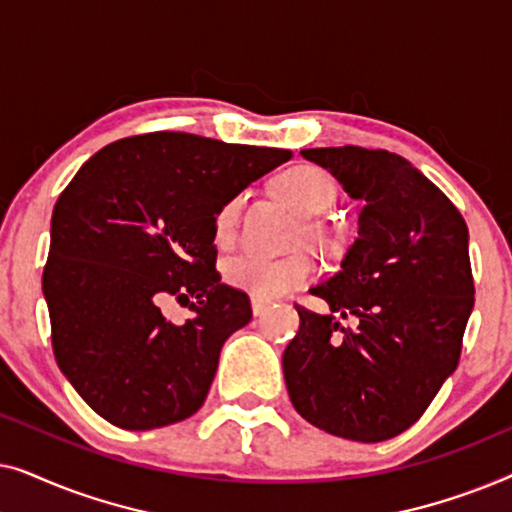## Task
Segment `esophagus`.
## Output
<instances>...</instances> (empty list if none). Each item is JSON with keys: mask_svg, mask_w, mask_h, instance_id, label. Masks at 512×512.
<instances>
[{"mask_svg": "<svg viewBox=\"0 0 512 512\" xmlns=\"http://www.w3.org/2000/svg\"><path fill=\"white\" fill-rule=\"evenodd\" d=\"M268 307H270L268 300H261V298H251V310H254L256 317H261L263 312H268Z\"/></svg>", "mask_w": 512, "mask_h": 512, "instance_id": "34e87169", "label": "esophagus"}]
</instances>
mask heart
Listing matches in <instances>:
<instances>
[{
  "label": "heart",
  "mask_w": 512,
  "mask_h": 512,
  "mask_svg": "<svg viewBox=\"0 0 512 512\" xmlns=\"http://www.w3.org/2000/svg\"><path fill=\"white\" fill-rule=\"evenodd\" d=\"M277 193L310 216L305 221V235L321 242L326 237L324 223L314 219L326 212L335 198V184L328 174L317 165H293L284 170L275 181ZM242 195H233L219 207L214 216V240L219 247H230L237 235L242 216ZM317 275V263L310 254H293L284 258H268L261 254H237L230 256L223 265V277L233 289H240L254 298H277L298 286L312 282Z\"/></svg>",
  "instance_id": "1"
}]
</instances>
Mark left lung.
Instances as JSON below:
<instances>
[{"label":"left lung","mask_w":512,"mask_h":512,"mask_svg":"<svg viewBox=\"0 0 512 512\" xmlns=\"http://www.w3.org/2000/svg\"><path fill=\"white\" fill-rule=\"evenodd\" d=\"M361 200L342 270L312 286L331 312L296 305L284 349L293 408L333 436L380 443L410 429L454 373L475 303L464 216L408 160L384 149L300 151ZM335 313L354 316V332Z\"/></svg>","instance_id":"obj_1"}]
</instances>
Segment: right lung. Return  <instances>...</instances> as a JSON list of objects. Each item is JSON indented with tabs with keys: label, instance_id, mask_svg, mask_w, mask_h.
Masks as SVG:
<instances>
[{
	"label": "right lung",
	"instance_id": "obj_1",
	"mask_svg": "<svg viewBox=\"0 0 512 512\" xmlns=\"http://www.w3.org/2000/svg\"><path fill=\"white\" fill-rule=\"evenodd\" d=\"M291 158L188 132L118 139L86 160L51 219L44 298L55 361L109 424L149 431L205 403L223 342L251 321L249 296L221 284L214 216ZM165 297L196 312L172 325Z\"/></svg>",
	"mask_w": 512,
	"mask_h": 512
}]
</instances>
